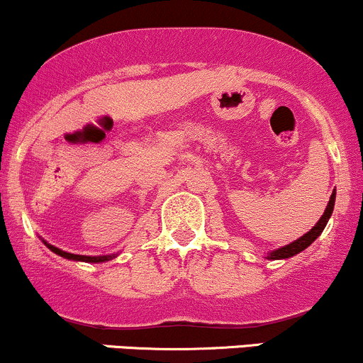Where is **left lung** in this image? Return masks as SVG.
I'll list each match as a JSON object with an SVG mask.
<instances>
[{"mask_svg": "<svg viewBox=\"0 0 363 363\" xmlns=\"http://www.w3.org/2000/svg\"><path fill=\"white\" fill-rule=\"evenodd\" d=\"M335 199H336V191L333 190V194H331V197H330V202H328V206H326L325 214L321 216V219L318 220L316 225H314V228L311 229L309 233H306L304 236H301V238H299V240L292 241L291 245L282 246V248H279V250L272 251V253H268V257H267V258H268V259H284V258H291V257H294V255H297V253H301V251H304L306 248H308L309 245H313L314 240H316V238L319 236V234L323 233V229L326 228V224H328V220H330L331 214H333V208H335Z\"/></svg>", "mask_w": 363, "mask_h": 363, "instance_id": "obj_1", "label": "left lung"}]
</instances>
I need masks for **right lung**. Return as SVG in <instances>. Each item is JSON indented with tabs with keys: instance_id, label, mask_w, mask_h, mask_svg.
Instances as JSON below:
<instances>
[{
	"instance_id": "right-lung-1",
	"label": "right lung",
	"mask_w": 363,
	"mask_h": 363,
	"mask_svg": "<svg viewBox=\"0 0 363 363\" xmlns=\"http://www.w3.org/2000/svg\"><path fill=\"white\" fill-rule=\"evenodd\" d=\"M44 241V240H42ZM44 245L49 248L50 251H54L55 255H59V257L66 258V259H72V262H86V263H101V262H108V259L115 258V255H105V257H86V255H74V253H67V251H62L59 248H55V246L49 245V242L44 241Z\"/></svg>"
}]
</instances>
